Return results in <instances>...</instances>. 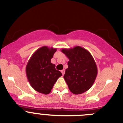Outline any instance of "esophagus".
<instances>
[{"mask_svg":"<svg viewBox=\"0 0 123 123\" xmlns=\"http://www.w3.org/2000/svg\"><path fill=\"white\" fill-rule=\"evenodd\" d=\"M61 72H62V73L63 75H64V74H65V69L62 70V71H61Z\"/></svg>","mask_w":123,"mask_h":123,"instance_id":"1","label":"esophagus"}]
</instances>
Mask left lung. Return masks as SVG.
I'll return each instance as SVG.
<instances>
[{
    "mask_svg": "<svg viewBox=\"0 0 123 123\" xmlns=\"http://www.w3.org/2000/svg\"><path fill=\"white\" fill-rule=\"evenodd\" d=\"M61 51L69 58L68 68L63 77L70 91L78 95L88 91L94 83L98 73L91 54L80 46L62 48Z\"/></svg>",
    "mask_w": 123,
    "mask_h": 123,
    "instance_id": "left-lung-1",
    "label": "left lung"
}]
</instances>
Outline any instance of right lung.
Wrapping results in <instances>:
<instances>
[{
    "instance_id": "obj_1",
    "label": "right lung",
    "mask_w": 123,
    "mask_h": 123,
    "mask_svg": "<svg viewBox=\"0 0 123 123\" xmlns=\"http://www.w3.org/2000/svg\"><path fill=\"white\" fill-rule=\"evenodd\" d=\"M57 48L44 46L36 50L27 63L26 74L31 87L38 92L48 94L54 85L62 75L51 62Z\"/></svg>"
}]
</instances>
